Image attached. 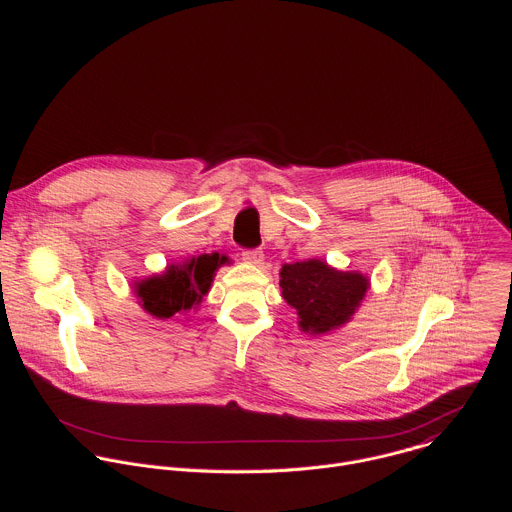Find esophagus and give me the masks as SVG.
<instances>
[{
	"mask_svg": "<svg viewBox=\"0 0 512 512\" xmlns=\"http://www.w3.org/2000/svg\"><path fill=\"white\" fill-rule=\"evenodd\" d=\"M243 261L249 265H261L263 263V251L261 249H247L243 251Z\"/></svg>",
	"mask_w": 512,
	"mask_h": 512,
	"instance_id": "34e87169",
	"label": "esophagus"
}]
</instances>
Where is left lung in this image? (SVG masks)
<instances>
[{
  "mask_svg": "<svg viewBox=\"0 0 512 512\" xmlns=\"http://www.w3.org/2000/svg\"><path fill=\"white\" fill-rule=\"evenodd\" d=\"M279 277L283 300L296 308L300 328L314 336L350 322L369 289L362 273L338 271L320 259L285 263Z\"/></svg>",
  "mask_w": 512,
  "mask_h": 512,
  "instance_id": "left-lung-1",
  "label": "left lung"
}]
</instances>
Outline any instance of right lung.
I'll return each mask as SVG.
<instances>
[{
	"label": "right lung",
	"mask_w": 512,
	"mask_h": 512,
	"mask_svg": "<svg viewBox=\"0 0 512 512\" xmlns=\"http://www.w3.org/2000/svg\"><path fill=\"white\" fill-rule=\"evenodd\" d=\"M229 263L227 255L204 253L182 263L168 265L164 273L145 277L133 283L139 306L158 320L198 308L208 294L216 269Z\"/></svg>",
	"instance_id": "add662e5"
}]
</instances>
